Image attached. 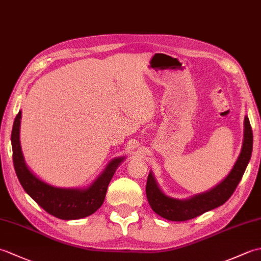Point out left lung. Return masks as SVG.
Instances as JSON below:
<instances>
[{
    "instance_id": "left-lung-1",
    "label": "left lung",
    "mask_w": 261,
    "mask_h": 261,
    "mask_svg": "<svg viewBox=\"0 0 261 261\" xmlns=\"http://www.w3.org/2000/svg\"><path fill=\"white\" fill-rule=\"evenodd\" d=\"M252 142V129L248 116L246 115L241 152L229 175L212 190L197 194V195L186 199H177L166 195L159 188L150 171L147 179L146 194L149 205L153 210V212L166 220L180 222V221L194 219L207 211L221 206L231 197L245 174L249 160L251 158Z\"/></svg>"
}]
</instances>
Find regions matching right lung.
<instances>
[{
	"mask_svg": "<svg viewBox=\"0 0 261 261\" xmlns=\"http://www.w3.org/2000/svg\"><path fill=\"white\" fill-rule=\"evenodd\" d=\"M21 111L14 120L11 142L13 165L20 184L33 201L54 216L62 220H77L93 214L101 207L107 195L108 186L116 168L125 157L111 160L97 178L86 188H60L49 185L28 168L20 145Z\"/></svg>",
	"mask_w": 261,
	"mask_h": 261,
	"instance_id": "1",
	"label": "right lung"
}]
</instances>
